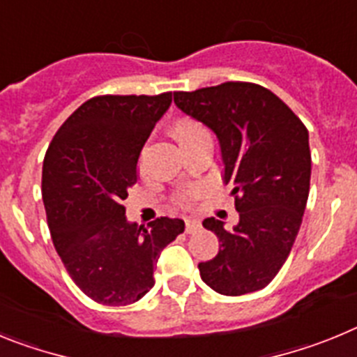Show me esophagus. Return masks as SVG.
Here are the masks:
<instances>
[{
  "label": "esophagus",
  "instance_id": "34e87169",
  "mask_svg": "<svg viewBox=\"0 0 357 357\" xmlns=\"http://www.w3.org/2000/svg\"><path fill=\"white\" fill-rule=\"evenodd\" d=\"M200 222L198 220H191V218H188L185 220V232L188 234H193V232H197V230H200Z\"/></svg>",
  "mask_w": 357,
  "mask_h": 357
}]
</instances>
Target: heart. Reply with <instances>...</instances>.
Instances as JSON below:
<instances>
[{
  "instance_id": "heart-1",
  "label": "heart",
  "mask_w": 357,
  "mask_h": 357,
  "mask_svg": "<svg viewBox=\"0 0 357 357\" xmlns=\"http://www.w3.org/2000/svg\"><path fill=\"white\" fill-rule=\"evenodd\" d=\"M173 135H175V139L178 141V144L182 146V150H189L195 144L202 143V141L211 139V134L200 121L191 118H181L176 119L173 123ZM141 166V164H139ZM198 197V189H188L184 193H181L176 197V202H178V206H189L195 198Z\"/></svg>"
}]
</instances>
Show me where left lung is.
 <instances>
[{
	"label": "left lung",
	"mask_w": 357,
	"mask_h": 357,
	"mask_svg": "<svg viewBox=\"0 0 357 357\" xmlns=\"http://www.w3.org/2000/svg\"><path fill=\"white\" fill-rule=\"evenodd\" d=\"M173 100L216 134L223 182L239 213L232 230L204 220L222 245L198 264L202 280L227 296L259 291L286 263L301 229L311 181L307 128L279 96L250 82L176 91Z\"/></svg>",
	"instance_id": "left-lung-1"
}]
</instances>
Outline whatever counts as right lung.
I'll use <instances>...</instances> for the list:
<instances>
[{
	"label": "right lung",
	"instance_id": "obj_1",
	"mask_svg": "<svg viewBox=\"0 0 357 357\" xmlns=\"http://www.w3.org/2000/svg\"><path fill=\"white\" fill-rule=\"evenodd\" d=\"M172 105L157 96H94L56 130L43 162V202L55 250L75 284L103 305L143 298L166 245L184 232L178 218L130 223L123 200L137 182V159Z\"/></svg>",
	"mask_w": 357,
	"mask_h": 357
}]
</instances>
